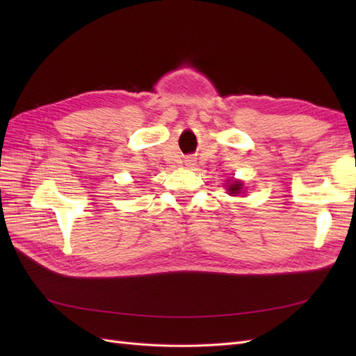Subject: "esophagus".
<instances>
[{
    "mask_svg": "<svg viewBox=\"0 0 356 356\" xmlns=\"http://www.w3.org/2000/svg\"><path fill=\"white\" fill-rule=\"evenodd\" d=\"M185 162H186V165H188V166H190V165H193V161H191V159H186V161H185Z\"/></svg>",
    "mask_w": 356,
    "mask_h": 356,
    "instance_id": "34e87169",
    "label": "esophagus"
}]
</instances>
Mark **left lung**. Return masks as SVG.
<instances>
[{"mask_svg":"<svg viewBox=\"0 0 356 356\" xmlns=\"http://www.w3.org/2000/svg\"><path fill=\"white\" fill-rule=\"evenodd\" d=\"M228 191H229L231 194H238V193L241 191V184L237 182V180H236V182H234V184L228 188Z\"/></svg>","mask_w":356,"mask_h":356,"instance_id":"left-lung-1","label":"left lung"}]
</instances>
